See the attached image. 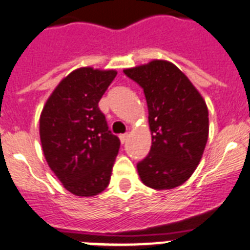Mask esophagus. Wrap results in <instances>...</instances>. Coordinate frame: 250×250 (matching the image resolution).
I'll list each match as a JSON object with an SVG mask.
<instances>
[{
	"label": "esophagus",
	"instance_id": "1",
	"mask_svg": "<svg viewBox=\"0 0 250 250\" xmlns=\"http://www.w3.org/2000/svg\"><path fill=\"white\" fill-rule=\"evenodd\" d=\"M119 138H120L121 144H124V143H125V141L127 140V138H129V134H121V135L119 136Z\"/></svg>",
	"mask_w": 250,
	"mask_h": 250
}]
</instances>
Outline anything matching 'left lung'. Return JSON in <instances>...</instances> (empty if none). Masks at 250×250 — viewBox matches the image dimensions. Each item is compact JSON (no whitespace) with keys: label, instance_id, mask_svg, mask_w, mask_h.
<instances>
[{"label":"left lung","instance_id":"8db88e82","mask_svg":"<svg viewBox=\"0 0 250 250\" xmlns=\"http://www.w3.org/2000/svg\"><path fill=\"white\" fill-rule=\"evenodd\" d=\"M124 72L144 89L151 149L136 167L155 190L184 184L202 160L209 135L205 100L187 75L167 60H152Z\"/></svg>","mask_w":250,"mask_h":250}]
</instances>
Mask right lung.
Listing matches in <instances>:
<instances>
[{"mask_svg": "<svg viewBox=\"0 0 250 250\" xmlns=\"http://www.w3.org/2000/svg\"><path fill=\"white\" fill-rule=\"evenodd\" d=\"M116 70L80 67L63 77L40 115V139L50 169L66 190L94 196L107 188L120 140L107 127L99 101Z\"/></svg>", "mask_w": 250, "mask_h": 250, "instance_id": "obj_1", "label": "right lung"}]
</instances>
